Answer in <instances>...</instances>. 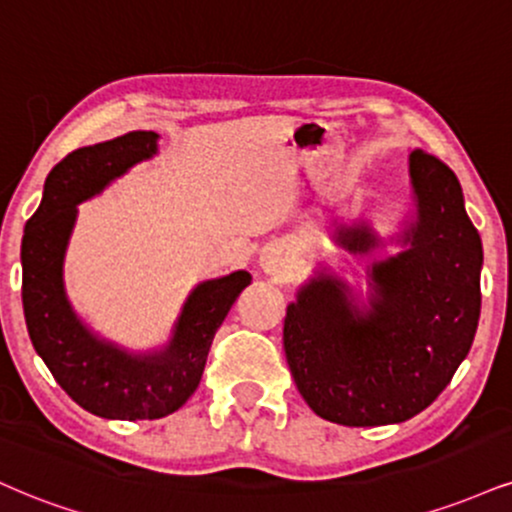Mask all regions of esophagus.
<instances>
[{"label":"esophagus","instance_id":"obj_1","mask_svg":"<svg viewBox=\"0 0 512 512\" xmlns=\"http://www.w3.org/2000/svg\"><path fill=\"white\" fill-rule=\"evenodd\" d=\"M281 267H283V252L281 250L272 248V250L264 252V255H262V269H264V272L279 274Z\"/></svg>","mask_w":512,"mask_h":512}]
</instances>
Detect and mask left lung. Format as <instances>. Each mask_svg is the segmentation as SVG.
Listing matches in <instances>:
<instances>
[{
	"mask_svg": "<svg viewBox=\"0 0 512 512\" xmlns=\"http://www.w3.org/2000/svg\"><path fill=\"white\" fill-rule=\"evenodd\" d=\"M412 214L389 238L398 255L367 267V305L329 269L288 305L283 350L305 403L346 427L415 417L451 384L479 322L482 238L465 212L458 178L424 150L408 157ZM336 245L369 255L386 245L372 224H338Z\"/></svg>",
	"mask_w": 512,
	"mask_h": 512,
	"instance_id": "obj_1",
	"label": "left lung"
}]
</instances>
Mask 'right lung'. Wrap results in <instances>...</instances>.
<instances>
[{"label": "right lung", "mask_w": 512, "mask_h": 512, "mask_svg": "<svg viewBox=\"0 0 512 512\" xmlns=\"http://www.w3.org/2000/svg\"><path fill=\"white\" fill-rule=\"evenodd\" d=\"M157 140L152 131H133L71 152L49 171L38 212L23 231L21 295L35 353L80 408L104 420H159L181 408L200 384L214 334L252 281L240 269L197 283L169 343L147 353L102 338L76 315L64 286V257L78 205L155 157Z\"/></svg>", "instance_id": "right-lung-1"}]
</instances>
